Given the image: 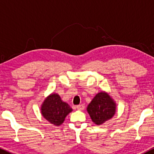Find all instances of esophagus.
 I'll list each match as a JSON object with an SVG mask.
<instances>
[{
    "label": "esophagus",
    "mask_w": 154,
    "mask_h": 154,
    "mask_svg": "<svg viewBox=\"0 0 154 154\" xmlns=\"http://www.w3.org/2000/svg\"><path fill=\"white\" fill-rule=\"evenodd\" d=\"M76 108H77V110H79V111H82V110H83V109H84V108H85V105H84V104H80V105L77 106H76Z\"/></svg>",
    "instance_id": "34e87169"
}]
</instances>
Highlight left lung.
Wrapping results in <instances>:
<instances>
[{"label":"left lung","instance_id":"1","mask_svg":"<svg viewBox=\"0 0 154 154\" xmlns=\"http://www.w3.org/2000/svg\"><path fill=\"white\" fill-rule=\"evenodd\" d=\"M115 103L106 93L101 92L94 97L88 106L92 121L96 125H101L110 119L115 114Z\"/></svg>","mask_w":154,"mask_h":154}]
</instances>
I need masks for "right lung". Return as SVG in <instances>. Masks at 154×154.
Listing matches in <instances>:
<instances>
[{
  "instance_id": "add662e5",
  "label": "right lung",
  "mask_w": 154,
  "mask_h": 154,
  "mask_svg": "<svg viewBox=\"0 0 154 154\" xmlns=\"http://www.w3.org/2000/svg\"><path fill=\"white\" fill-rule=\"evenodd\" d=\"M72 111L68 103L63 102L58 94H51L45 100L41 107V112L45 119L56 126H59L64 121L67 114Z\"/></svg>"
}]
</instances>
